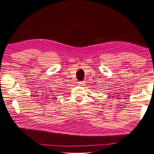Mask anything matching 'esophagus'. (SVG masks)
Here are the masks:
<instances>
[{
  "label": "esophagus",
  "instance_id": "1",
  "mask_svg": "<svg viewBox=\"0 0 154 154\" xmlns=\"http://www.w3.org/2000/svg\"><path fill=\"white\" fill-rule=\"evenodd\" d=\"M78 83H79V85L81 86V85H83L85 83V81H80V82H79Z\"/></svg>",
  "mask_w": 154,
  "mask_h": 154
}]
</instances>
